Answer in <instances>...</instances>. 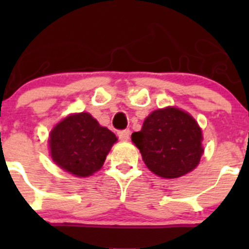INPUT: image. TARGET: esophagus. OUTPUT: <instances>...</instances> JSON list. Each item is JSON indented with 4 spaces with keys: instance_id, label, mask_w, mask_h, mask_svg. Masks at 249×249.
<instances>
[{
    "instance_id": "1",
    "label": "esophagus",
    "mask_w": 249,
    "mask_h": 249,
    "mask_svg": "<svg viewBox=\"0 0 249 249\" xmlns=\"http://www.w3.org/2000/svg\"><path fill=\"white\" fill-rule=\"evenodd\" d=\"M118 137L122 141H127L130 139V130H122V131L118 132Z\"/></svg>"
}]
</instances>
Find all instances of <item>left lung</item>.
I'll list each match as a JSON object with an SVG mask.
<instances>
[{
	"label": "left lung",
	"instance_id": "1",
	"mask_svg": "<svg viewBox=\"0 0 249 249\" xmlns=\"http://www.w3.org/2000/svg\"><path fill=\"white\" fill-rule=\"evenodd\" d=\"M131 140L148 169L162 178H178L193 171L203 153L199 124L176 107L150 113Z\"/></svg>",
	"mask_w": 249,
	"mask_h": 249
}]
</instances>
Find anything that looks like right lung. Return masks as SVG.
<instances>
[{"instance_id":"1","label":"right lung","mask_w":249,"mask_h":249,"mask_svg":"<svg viewBox=\"0 0 249 249\" xmlns=\"http://www.w3.org/2000/svg\"><path fill=\"white\" fill-rule=\"evenodd\" d=\"M115 142V135L85 112L62 119L49 135L53 161L77 177L99 171Z\"/></svg>"}]
</instances>
